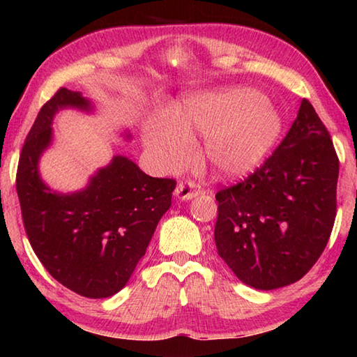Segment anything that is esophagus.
<instances>
[{"label": "esophagus", "mask_w": 357, "mask_h": 357, "mask_svg": "<svg viewBox=\"0 0 357 357\" xmlns=\"http://www.w3.org/2000/svg\"><path fill=\"white\" fill-rule=\"evenodd\" d=\"M200 193V189H197V184L192 183V181H185V183H179L176 190H174V195H176L179 200H192L193 197H197Z\"/></svg>", "instance_id": "obj_1"}]
</instances>
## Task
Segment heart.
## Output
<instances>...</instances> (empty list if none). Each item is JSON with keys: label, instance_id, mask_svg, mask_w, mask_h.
<instances>
[{"label": "heart", "instance_id": "heart-1", "mask_svg": "<svg viewBox=\"0 0 357 357\" xmlns=\"http://www.w3.org/2000/svg\"><path fill=\"white\" fill-rule=\"evenodd\" d=\"M193 130L208 135L206 155L213 170L236 179L266 159L280 137L282 118L268 99L252 89L208 93L187 102L178 118L151 124L144 142L157 164L178 168L193 154Z\"/></svg>", "mask_w": 357, "mask_h": 357}]
</instances>
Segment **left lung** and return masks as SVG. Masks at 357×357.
I'll list each match as a JSON object with an SVG mask.
<instances>
[{
  "label": "left lung",
  "mask_w": 357,
  "mask_h": 357,
  "mask_svg": "<svg viewBox=\"0 0 357 357\" xmlns=\"http://www.w3.org/2000/svg\"><path fill=\"white\" fill-rule=\"evenodd\" d=\"M338 157L307 99L277 149L249 178L215 193L219 257L241 282L275 289L302 279L328 244Z\"/></svg>",
  "instance_id": "8db88e82"
}]
</instances>
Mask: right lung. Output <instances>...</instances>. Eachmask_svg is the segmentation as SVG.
I'll return each instance as SVG.
<instances>
[{
    "label": "right lung",
    "instance_id": "1",
    "mask_svg": "<svg viewBox=\"0 0 357 357\" xmlns=\"http://www.w3.org/2000/svg\"><path fill=\"white\" fill-rule=\"evenodd\" d=\"M64 107L89 112L91 102L59 88L40 108L17 168L23 225L53 279L84 298H108L129 282L160 217L172 206L176 181L151 178L128 157L114 155L83 190H50L38 164L52 143L53 116Z\"/></svg>",
    "mask_w": 357,
    "mask_h": 357
}]
</instances>
